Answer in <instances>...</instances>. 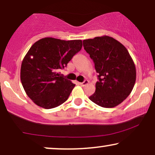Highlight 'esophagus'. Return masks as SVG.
<instances>
[{
	"label": "esophagus",
	"instance_id": "esophagus-1",
	"mask_svg": "<svg viewBox=\"0 0 155 155\" xmlns=\"http://www.w3.org/2000/svg\"><path fill=\"white\" fill-rule=\"evenodd\" d=\"M88 82H89L88 80H84L83 82H80V84L81 86H84V85H86V84H87Z\"/></svg>",
	"mask_w": 155,
	"mask_h": 155
}]
</instances>
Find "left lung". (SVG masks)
I'll return each instance as SVG.
<instances>
[{
  "instance_id": "1",
  "label": "left lung",
  "mask_w": 155,
  "mask_h": 155,
  "mask_svg": "<svg viewBox=\"0 0 155 155\" xmlns=\"http://www.w3.org/2000/svg\"><path fill=\"white\" fill-rule=\"evenodd\" d=\"M83 46L98 73L96 90L89 98L101 107L120 104L132 92L136 80L135 63L127 48L109 36L84 39Z\"/></svg>"
}]
</instances>
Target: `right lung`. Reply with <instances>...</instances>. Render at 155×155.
<instances>
[{"instance_id":"obj_1","label":"right lung","mask_w":155,"mask_h":155,"mask_svg":"<svg viewBox=\"0 0 155 155\" xmlns=\"http://www.w3.org/2000/svg\"><path fill=\"white\" fill-rule=\"evenodd\" d=\"M82 46V40L52 37L39 39L31 46L21 65L20 79L34 103L49 109L67 100L75 84L58 72L67 66Z\"/></svg>"}]
</instances>
